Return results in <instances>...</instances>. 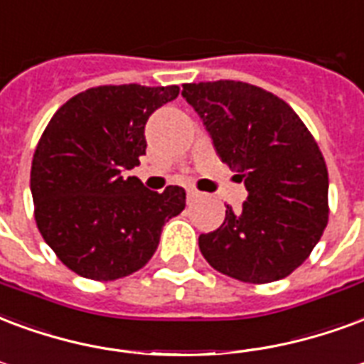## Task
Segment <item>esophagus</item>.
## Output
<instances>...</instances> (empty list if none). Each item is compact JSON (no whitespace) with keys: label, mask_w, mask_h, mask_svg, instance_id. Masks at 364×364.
<instances>
[{"label":"esophagus","mask_w":364,"mask_h":364,"mask_svg":"<svg viewBox=\"0 0 364 364\" xmlns=\"http://www.w3.org/2000/svg\"><path fill=\"white\" fill-rule=\"evenodd\" d=\"M196 198H200V193H198V191L195 189L187 191V200H189V203H195Z\"/></svg>","instance_id":"esophagus-1"}]
</instances>
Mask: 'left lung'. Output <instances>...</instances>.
Returning <instances> with one entry per match:
<instances>
[{
  "mask_svg": "<svg viewBox=\"0 0 364 364\" xmlns=\"http://www.w3.org/2000/svg\"><path fill=\"white\" fill-rule=\"evenodd\" d=\"M223 164L245 181L243 208H225L198 237L214 270L270 284L305 262L328 223V169L318 144L284 100L241 80L183 85Z\"/></svg>",
  "mask_w": 364,
  "mask_h": 364,
  "instance_id": "8db88e82",
  "label": "left lung"
}]
</instances>
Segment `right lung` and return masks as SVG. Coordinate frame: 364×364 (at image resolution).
<instances>
[{
	"mask_svg": "<svg viewBox=\"0 0 364 364\" xmlns=\"http://www.w3.org/2000/svg\"><path fill=\"white\" fill-rule=\"evenodd\" d=\"M179 86H96L59 107L32 158L34 218L44 241L82 278L112 282L141 270L185 191L146 189L125 169L146 154L144 125Z\"/></svg>",
	"mask_w": 364,
	"mask_h": 364,
	"instance_id": "right-lung-1",
	"label": "right lung"
}]
</instances>
